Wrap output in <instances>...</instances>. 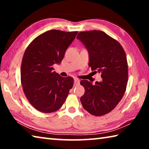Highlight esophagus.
<instances>
[{
    "instance_id": "obj_1",
    "label": "esophagus",
    "mask_w": 149,
    "mask_h": 149,
    "mask_svg": "<svg viewBox=\"0 0 149 149\" xmlns=\"http://www.w3.org/2000/svg\"><path fill=\"white\" fill-rule=\"evenodd\" d=\"M79 84V80L78 79H74V85L76 86Z\"/></svg>"
}]
</instances>
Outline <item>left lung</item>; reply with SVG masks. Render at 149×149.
Segmentation results:
<instances>
[{"label": "left lung", "instance_id": "1", "mask_svg": "<svg viewBox=\"0 0 149 149\" xmlns=\"http://www.w3.org/2000/svg\"><path fill=\"white\" fill-rule=\"evenodd\" d=\"M89 54V66L101 73L102 81L93 85L87 80L80 84L85 88L80 100L85 110L96 116L110 112L122 100L128 80L125 52L120 43L99 30L79 32L77 36Z\"/></svg>", "mask_w": 149, "mask_h": 149}]
</instances>
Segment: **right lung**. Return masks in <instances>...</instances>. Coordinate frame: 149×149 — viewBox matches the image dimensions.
<instances>
[{
	"instance_id": "obj_1",
	"label": "right lung",
	"mask_w": 149,
	"mask_h": 149,
	"mask_svg": "<svg viewBox=\"0 0 149 149\" xmlns=\"http://www.w3.org/2000/svg\"><path fill=\"white\" fill-rule=\"evenodd\" d=\"M77 33L49 30L33 40L24 52L21 83L28 101L40 112L60 109L73 87L74 79L60 76L52 65L61 62Z\"/></svg>"
}]
</instances>
